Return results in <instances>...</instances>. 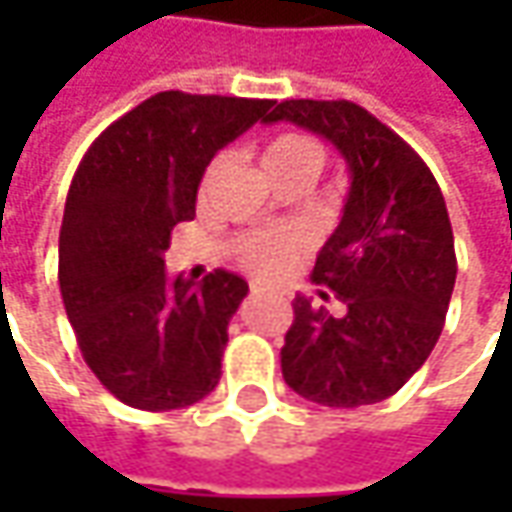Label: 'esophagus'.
Returning <instances> with one entry per match:
<instances>
[{
	"instance_id": "1",
	"label": "esophagus",
	"mask_w": 512,
	"mask_h": 512,
	"mask_svg": "<svg viewBox=\"0 0 512 512\" xmlns=\"http://www.w3.org/2000/svg\"><path fill=\"white\" fill-rule=\"evenodd\" d=\"M250 290H253V293H262V290H265V285H259V282H253V285H250Z\"/></svg>"
}]
</instances>
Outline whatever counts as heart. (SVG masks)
<instances>
[{"mask_svg": "<svg viewBox=\"0 0 512 512\" xmlns=\"http://www.w3.org/2000/svg\"><path fill=\"white\" fill-rule=\"evenodd\" d=\"M322 165H325V150L307 133H296V130L276 133L262 148V168L273 179V185L290 182V179H302L310 185L319 176ZM216 168H219V159L207 168L202 185L207 187ZM305 250L307 242L299 230H270V233H253L242 239L236 247V256L253 273L279 276L296 265Z\"/></svg>", "mask_w": 512, "mask_h": 512, "instance_id": "heart-1", "label": "heart"}]
</instances>
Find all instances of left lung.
Returning <instances> with one entry per match:
<instances>
[{"label": "left lung", "instance_id": "obj_1", "mask_svg": "<svg viewBox=\"0 0 512 512\" xmlns=\"http://www.w3.org/2000/svg\"><path fill=\"white\" fill-rule=\"evenodd\" d=\"M265 122L325 136L350 168L342 222L313 267V282L330 287L344 313L296 296L282 376L325 407L382 402L427 362L456 285L439 182L399 133L347 99H287Z\"/></svg>", "mask_w": 512, "mask_h": 512}]
</instances>
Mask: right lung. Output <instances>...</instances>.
Returning <instances> with one entry per match:
<instances>
[{
    "label": "right lung",
    "instance_id": "1",
    "mask_svg": "<svg viewBox=\"0 0 512 512\" xmlns=\"http://www.w3.org/2000/svg\"><path fill=\"white\" fill-rule=\"evenodd\" d=\"M270 99L165 90L116 119L88 148L59 230V290L79 350L119 402L196 404L222 379L227 325L247 296L236 273L196 285L165 273L179 222L216 150L265 119Z\"/></svg>",
    "mask_w": 512,
    "mask_h": 512
}]
</instances>
